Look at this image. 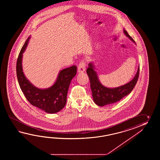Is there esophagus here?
I'll return each mask as SVG.
<instances>
[{
  "mask_svg": "<svg viewBox=\"0 0 160 160\" xmlns=\"http://www.w3.org/2000/svg\"><path fill=\"white\" fill-rule=\"evenodd\" d=\"M85 70H86V63L84 61V60H82L79 64L78 71L79 72H85Z\"/></svg>",
  "mask_w": 160,
  "mask_h": 160,
  "instance_id": "1",
  "label": "esophagus"
}]
</instances>
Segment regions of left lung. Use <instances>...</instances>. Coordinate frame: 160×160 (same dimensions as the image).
I'll return each mask as SVG.
<instances>
[{"label": "left lung", "mask_w": 160, "mask_h": 160, "mask_svg": "<svg viewBox=\"0 0 160 160\" xmlns=\"http://www.w3.org/2000/svg\"><path fill=\"white\" fill-rule=\"evenodd\" d=\"M123 32L131 41L135 43V41L125 29L123 30ZM86 72L90 82V88L94 101L97 105L103 106L118 102L131 92L136 86L138 79L139 66H138L135 77L131 81L125 85L116 88H106L100 83L92 62L88 64Z\"/></svg>", "instance_id": "8db88e82"}]
</instances>
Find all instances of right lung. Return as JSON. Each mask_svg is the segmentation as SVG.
I'll list each match as a JSON object with an SVG mask.
<instances>
[{
	"mask_svg": "<svg viewBox=\"0 0 160 160\" xmlns=\"http://www.w3.org/2000/svg\"><path fill=\"white\" fill-rule=\"evenodd\" d=\"M28 38L21 49L17 62V75L19 85L27 101L32 105L50 114L56 113L65 107L68 88L77 73V66L74 65L59 72L54 84L49 88L40 89L35 87L24 76L22 59L27 47Z\"/></svg>",
	"mask_w": 160,
	"mask_h": 160,
	"instance_id": "add662e5",
	"label": "right lung"
}]
</instances>
